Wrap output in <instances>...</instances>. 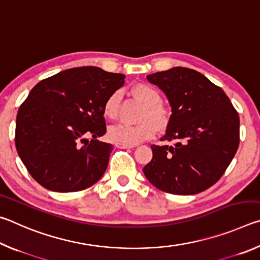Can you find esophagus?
I'll return each instance as SVG.
<instances>
[{
  "label": "esophagus",
  "mask_w": 260,
  "mask_h": 260,
  "mask_svg": "<svg viewBox=\"0 0 260 260\" xmlns=\"http://www.w3.org/2000/svg\"><path fill=\"white\" fill-rule=\"evenodd\" d=\"M116 147L120 149H132L135 146H129V144H124V143H116Z\"/></svg>",
  "instance_id": "esophagus-1"
}]
</instances>
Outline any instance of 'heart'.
I'll list each match as a JSON object with an SVG mask.
<instances>
[{
    "instance_id": "1",
    "label": "heart",
    "mask_w": 260,
    "mask_h": 260,
    "mask_svg": "<svg viewBox=\"0 0 260 260\" xmlns=\"http://www.w3.org/2000/svg\"><path fill=\"white\" fill-rule=\"evenodd\" d=\"M133 94L142 102L146 108L141 113L138 125H128L120 122L109 128L108 135L113 142L134 146L143 141L153 138L157 128L162 129L167 125V113L161 107L160 94L155 87L148 83H138L133 87ZM120 104V93L114 91L105 101L103 112L109 119H116Z\"/></svg>"
}]
</instances>
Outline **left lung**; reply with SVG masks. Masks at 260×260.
<instances>
[{"label":"left lung","mask_w":260,"mask_h":260,"mask_svg":"<svg viewBox=\"0 0 260 260\" xmlns=\"http://www.w3.org/2000/svg\"><path fill=\"white\" fill-rule=\"evenodd\" d=\"M169 100L172 114L162 141L151 146L152 159L143 167L156 188L174 195L199 193L225 173L240 143V118L221 88L203 74L172 68L147 76Z\"/></svg>","instance_id":"8db88e82"}]
</instances>
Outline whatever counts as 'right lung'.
<instances>
[{
  "label": "right lung",
  "instance_id": "right-lung-1",
  "mask_svg": "<svg viewBox=\"0 0 260 260\" xmlns=\"http://www.w3.org/2000/svg\"><path fill=\"white\" fill-rule=\"evenodd\" d=\"M124 83V74L82 67L33 87L17 113L15 143L35 181L52 191L71 192L102 178L113 149L98 140L107 132L103 107Z\"/></svg>",
  "mask_w": 260,
  "mask_h": 260
}]
</instances>
